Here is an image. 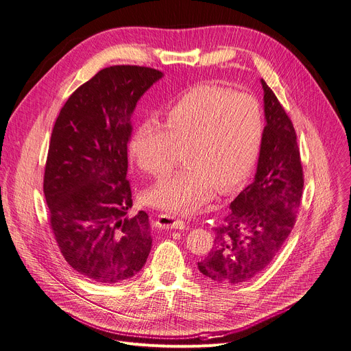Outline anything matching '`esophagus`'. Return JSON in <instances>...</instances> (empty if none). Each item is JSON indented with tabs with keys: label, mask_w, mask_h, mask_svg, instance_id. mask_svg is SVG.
I'll list each match as a JSON object with an SVG mask.
<instances>
[{
	"label": "esophagus",
	"mask_w": 351,
	"mask_h": 351,
	"mask_svg": "<svg viewBox=\"0 0 351 351\" xmlns=\"http://www.w3.org/2000/svg\"><path fill=\"white\" fill-rule=\"evenodd\" d=\"M156 226L161 230H185L187 225L180 218H176L174 215L170 214H161L158 215L157 221H156Z\"/></svg>",
	"instance_id": "obj_1"
}]
</instances>
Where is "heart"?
<instances>
[{"label": "heart", "instance_id": "b5f03b06", "mask_svg": "<svg viewBox=\"0 0 351 351\" xmlns=\"http://www.w3.org/2000/svg\"><path fill=\"white\" fill-rule=\"evenodd\" d=\"M263 133L258 100L246 93L201 85L170 108L164 128L140 125L129 143L136 166L162 177L180 160L189 166L146 191V201L177 214H193L218 191L228 194L245 181L259 156Z\"/></svg>", "mask_w": 351, "mask_h": 351}]
</instances>
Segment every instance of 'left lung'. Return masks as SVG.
Here are the masks:
<instances>
[{
  "mask_svg": "<svg viewBox=\"0 0 351 351\" xmlns=\"http://www.w3.org/2000/svg\"><path fill=\"white\" fill-rule=\"evenodd\" d=\"M263 89L265 128L252 184L231 202L215 230L211 252L199 272L221 285H238L259 275L289 237L303 193L296 132L271 88Z\"/></svg>",
  "mask_w": 351,
  "mask_h": 351,
  "instance_id": "8db88e82",
  "label": "left lung"
}]
</instances>
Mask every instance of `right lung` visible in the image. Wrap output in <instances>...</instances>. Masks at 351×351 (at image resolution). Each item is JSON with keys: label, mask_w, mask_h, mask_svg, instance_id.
Instances as JSON below:
<instances>
[{"label": "right lung", "mask_w": 351, "mask_h": 351, "mask_svg": "<svg viewBox=\"0 0 351 351\" xmlns=\"http://www.w3.org/2000/svg\"><path fill=\"white\" fill-rule=\"evenodd\" d=\"M162 76L144 66L101 69L55 121L44 177L51 228L66 262L97 283L129 280L152 250L149 215L128 217V143L137 101Z\"/></svg>", "instance_id": "obj_1"}]
</instances>
